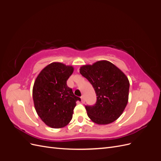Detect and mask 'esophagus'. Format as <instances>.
Masks as SVG:
<instances>
[{"instance_id":"34e87169","label":"esophagus","mask_w":161,"mask_h":161,"mask_svg":"<svg viewBox=\"0 0 161 161\" xmlns=\"http://www.w3.org/2000/svg\"><path fill=\"white\" fill-rule=\"evenodd\" d=\"M80 99H81V102H82V103H85V99H84V96H81Z\"/></svg>"}]
</instances>
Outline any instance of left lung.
<instances>
[{"label": "left lung", "instance_id": "8db88e82", "mask_svg": "<svg viewBox=\"0 0 161 161\" xmlns=\"http://www.w3.org/2000/svg\"><path fill=\"white\" fill-rule=\"evenodd\" d=\"M80 73L91 82L97 96L95 105L85 106L91 120L97 124L105 125L118 119L128 102V77L108 60L82 66Z\"/></svg>", "mask_w": 161, "mask_h": 161}]
</instances>
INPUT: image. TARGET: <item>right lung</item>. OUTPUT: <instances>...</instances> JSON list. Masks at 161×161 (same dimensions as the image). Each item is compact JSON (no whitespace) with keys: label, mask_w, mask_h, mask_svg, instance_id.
Returning a JSON list of instances; mask_svg holds the SVG:
<instances>
[{"label":"right lung","mask_w":161,"mask_h":161,"mask_svg":"<svg viewBox=\"0 0 161 161\" xmlns=\"http://www.w3.org/2000/svg\"><path fill=\"white\" fill-rule=\"evenodd\" d=\"M74 67L61 62H52L39 73L33 86V99L37 115L52 128H64L72 118L75 96L66 81Z\"/></svg>","instance_id":"obj_1"}]
</instances>
